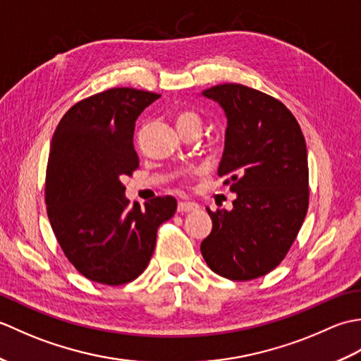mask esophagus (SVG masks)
I'll return each instance as SVG.
<instances>
[{"label":"esophagus","instance_id":"34e87169","mask_svg":"<svg viewBox=\"0 0 361 361\" xmlns=\"http://www.w3.org/2000/svg\"><path fill=\"white\" fill-rule=\"evenodd\" d=\"M198 209V204L192 202H180L178 206H176V211L178 212H192Z\"/></svg>","mask_w":361,"mask_h":361}]
</instances>
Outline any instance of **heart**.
<instances>
[{"mask_svg": "<svg viewBox=\"0 0 361 361\" xmlns=\"http://www.w3.org/2000/svg\"><path fill=\"white\" fill-rule=\"evenodd\" d=\"M176 124L178 126H190V124H198L200 126V118L194 111H181L178 114V119H176Z\"/></svg>", "mask_w": 361, "mask_h": 361, "instance_id": "heart-1", "label": "heart"}]
</instances>
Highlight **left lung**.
<instances>
[{
    "label": "left lung",
    "mask_w": 361,
    "mask_h": 361,
    "mask_svg": "<svg viewBox=\"0 0 361 361\" xmlns=\"http://www.w3.org/2000/svg\"><path fill=\"white\" fill-rule=\"evenodd\" d=\"M225 110L219 176L237 194L233 211L212 212L202 255L214 273L251 281L278 267L309 208L307 147L296 118L262 91L221 83L203 91Z\"/></svg>",
    "instance_id": "1"
}]
</instances>
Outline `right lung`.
<instances>
[{"label": "right lung", "mask_w": 361, "mask_h": 361, "mask_svg": "<svg viewBox=\"0 0 361 361\" xmlns=\"http://www.w3.org/2000/svg\"><path fill=\"white\" fill-rule=\"evenodd\" d=\"M159 97L110 88L74 104L54 132L46 211L66 259L90 281L113 287L135 281L153 255L159 225L176 211L171 195L130 206L121 183L140 167L135 122Z\"/></svg>", "instance_id": "obj_1"}]
</instances>
